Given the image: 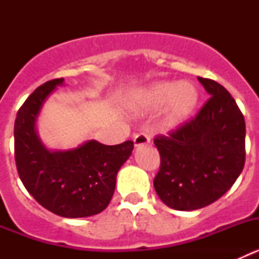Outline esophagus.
<instances>
[{
  "label": "esophagus",
  "instance_id": "34e87169",
  "mask_svg": "<svg viewBox=\"0 0 259 259\" xmlns=\"http://www.w3.org/2000/svg\"><path fill=\"white\" fill-rule=\"evenodd\" d=\"M134 144L135 148H140V146L148 145L150 144V137L146 134H137L134 137Z\"/></svg>",
  "mask_w": 259,
  "mask_h": 259
}]
</instances>
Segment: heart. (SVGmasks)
I'll use <instances>...</instances> for the list:
<instances>
[{
    "instance_id": "obj_1",
    "label": "heart",
    "mask_w": 259,
    "mask_h": 259,
    "mask_svg": "<svg viewBox=\"0 0 259 259\" xmlns=\"http://www.w3.org/2000/svg\"><path fill=\"white\" fill-rule=\"evenodd\" d=\"M200 92L191 81H155L132 95L131 107L136 114H148L163 107L162 125L175 130L184 124L196 111Z\"/></svg>"
}]
</instances>
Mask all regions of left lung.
Returning <instances> with one entry per match:
<instances>
[{
  "label": "left lung",
  "instance_id": "obj_1",
  "mask_svg": "<svg viewBox=\"0 0 259 259\" xmlns=\"http://www.w3.org/2000/svg\"><path fill=\"white\" fill-rule=\"evenodd\" d=\"M198 81L211 97L200 113L168 137L154 139L161 167L154 189L171 209L192 211L221 198L245 163V120L227 89Z\"/></svg>",
  "mask_w": 259,
  "mask_h": 259
}]
</instances>
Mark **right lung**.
<instances>
[{
	"label": "right lung",
	"instance_id": "add662e5",
	"mask_svg": "<svg viewBox=\"0 0 259 259\" xmlns=\"http://www.w3.org/2000/svg\"><path fill=\"white\" fill-rule=\"evenodd\" d=\"M63 83V77L47 81L19 109L14 124L15 162L23 185L41 206L65 218H84L107 207L134 143L104 145L88 140L67 150L47 148L36 124L49 96Z\"/></svg>",
	"mask_w": 259,
	"mask_h": 259
}]
</instances>
